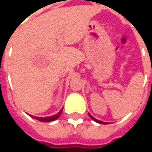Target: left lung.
<instances>
[{
  "label": "left lung",
  "mask_w": 152,
  "mask_h": 152,
  "mask_svg": "<svg viewBox=\"0 0 152 152\" xmlns=\"http://www.w3.org/2000/svg\"><path fill=\"white\" fill-rule=\"evenodd\" d=\"M89 116H90V117H91V119H92L94 121H96V122H98V123H102V124H106V122H103V121H99V120H97L96 118H94V117H93L92 115H91L90 113H89Z\"/></svg>",
  "instance_id": "1"
}]
</instances>
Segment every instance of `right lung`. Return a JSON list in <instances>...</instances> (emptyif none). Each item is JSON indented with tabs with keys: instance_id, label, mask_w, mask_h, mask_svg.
I'll return each mask as SVG.
<instances>
[{
	"instance_id": "1",
	"label": "right lung",
	"mask_w": 152,
	"mask_h": 152,
	"mask_svg": "<svg viewBox=\"0 0 152 152\" xmlns=\"http://www.w3.org/2000/svg\"><path fill=\"white\" fill-rule=\"evenodd\" d=\"M62 109H63V108H61L56 114L52 115V116H48V117H34V116H32V115H30V116H31L32 118H35L36 120H38V121H42V122L53 121L57 120V119L61 115V113H62Z\"/></svg>"
}]
</instances>
